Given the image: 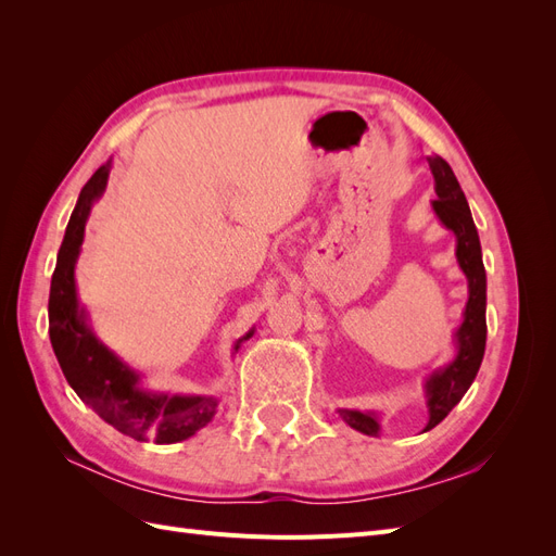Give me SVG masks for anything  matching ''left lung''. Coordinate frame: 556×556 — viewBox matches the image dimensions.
<instances>
[{
	"label": "left lung",
	"instance_id": "8db88e82",
	"mask_svg": "<svg viewBox=\"0 0 556 556\" xmlns=\"http://www.w3.org/2000/svg\"><path fill=\"white\" fill-rule=\"evenodd\" d=\"M427 162L435 180V194H439V199H433V211L441 217V223L457 237V260L468 278V304L464 311V323L457 331V357L445 368H441V371L431 374V378L427 380L429 425L425 431L443 422L447 413L462 401L470 382L478 376L486 341V276L478 229L450 164L439 155H429ZM341 417L352 429L366 435H378V419L374 415L359 410H341Z\"/></svg>",
	"mask_w": 556,
	"mask_h": 556
}]
</instances>
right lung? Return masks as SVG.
Wrapping results in <instances>:
<instances>
[{
	"label": "right lung",
	"instance_id": "1",
	"mask_svg": "<svg viewBox=\"0 0 556 556\" xmlns=\"http://www.w3.org/2000/svg\"><path fill=\"white\" fill-rule=\"evenodd\" d=\"M109 164L99 166L83 185L78 204L66 225L58 252V266L50 280L48 333L62 374L83 403L134 441L178 443L206 427L215 415L213 396H169L150 394L139 387V376L109 352L86 327V315L78 308L74 264L83 243V229L92 201L104 192ZM250 339V333L245 336ZM241 343V341H239ZM237 343V348H239Z\"/></svg>",
	"mask_w": 556,
	"mask_h": 556
}]
</instances>
